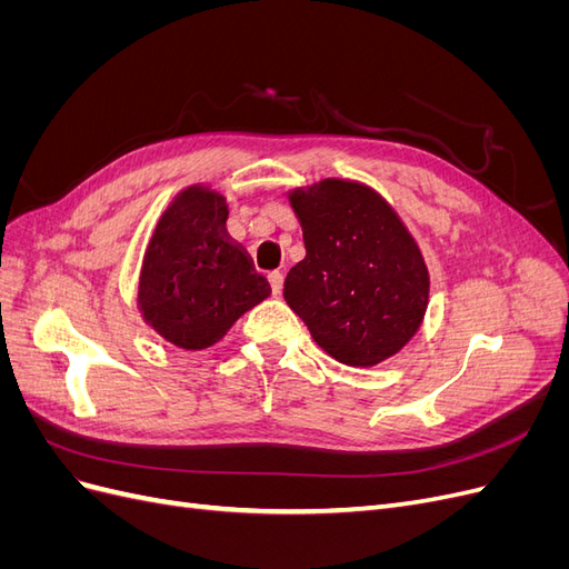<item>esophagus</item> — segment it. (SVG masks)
Segmentation results:
<instances>
[{
  "instance_id": "obj_1",
  "label": "esophagus",
  "mask_w": 569,
  "mask_h": 569,
  "mask_svg": "<svg viewBox=\"0 0 569 569\" xmlns=\"http://www.w3.org/2000/svg\"><path fill=\"white\" fill-rule=\"evenodd\" d=\"M268 282H270L272 295H280L282 284H284V274L280 270H272V272H268Z\"/></svg>"
}]
</instances>
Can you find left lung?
<instances>
[{
	"instance_id": "left-lung-1",
	"label": "left lung",
	"mask_w": 569,
	"mask_h": 569,
	"mask_svg": "<svg viewBox=\"0 0 569 569\" xmlns=\"http://www.w3.org/2000/svg\"><path fill=\"white\" fill-rule=\"evenodd\" d=\"M306 258L289 270L284 301L339 363L368 368L418 332L429 274L416 239L370 187L325 180L289 197Z\"/></svg>"
}]
</instances>
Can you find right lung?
I'll use <instances>...</instances> for the list:
<instances>
[{
    "label": "right lung",
    "mask_w": 569,
    "mask_h": 569,
    "mask_svg": "<svg viewBox=\"0 0 569 569\" xmlns=\"http://www.w3.org/2000/svg\"><path fill=\"white\" fill-rule=\"evenodd\" d=\"M226 199L184 189L161 216L140 278L144 320L187 351L213 347L239 316L270 297L251 256L226 230Z\"/></svg>",
    "instance_id": "1"
}]
</instances>
